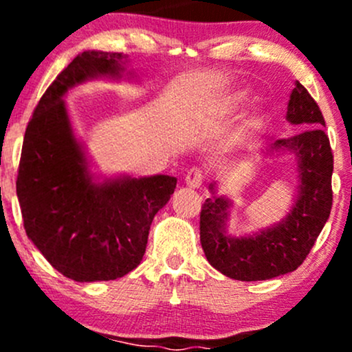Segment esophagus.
<instances>
[{
	"label": "esophagus",
	"instance_id": "34e87169",
	"mask_svg": "<svg viewBox=\"0 0 352 352\" xmlns=\"http://www.w3.org/2000/svg\"><path fill=\"white\" fill-rule=\"evenodd\" d=\"M185 184L190 188H199L201 184H204V170L200 167H193L190 168L185 175Z\"/></svg>",
	"mask_w": 352,
	"mask_h": 352
}]
</instances>
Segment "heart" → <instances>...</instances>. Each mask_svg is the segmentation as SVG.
Here are the masks:
<instances>
[{"mask_svg":"<svg viewBox=\"0 0 352 352\" xmlns=\"http://www.w3.org/2000/svg\"><path fill=\"white\" fill-rule=\"evenodd\" d=\"M238 99H241V98H238Z\"/></svg>","mask_w":352,"mask_h":352,"instance_id":"1","label":"heart"}]
</instances>
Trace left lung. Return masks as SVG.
Listing matches in <instances>:
<instances>
[{"instance_id": "1", "label": "left lung", "mask_w": 352, "mask_h": 352, "mask_svg": "<svg viewBox=\"0 0 352 352\" xmlns=\"http://www.w3.org/2000/svg\"><path fill=\"white\" fill-rule=\"evenodd\" d=\"M286 119L306 127L300 134L276 140L272 151H289L298 160L300 190L292 212L278 225L253 236H228L225 232L230 201L207 199L200 212V241L213 268L240 281H261L281 276L306 260L328 221L333 207V152L324 132V117L316 100L296 82L289 96ZM212 193L215 187L210 185Z\"/></svg>"}]
</instances>
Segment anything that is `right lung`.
<instances>
[{"label": "right lung", "instance_id": "right-lung-1", "mask_svg": "<svg viewBox=\"0 0 352 352\" xmlns=\"http://www.w3.org/2000/svg\"><path fill=\"white\" fill-rule=\"evenodd\" d=\"M124 58L80 52L46 89L24 134L16 193L26 235L59 273L80 283L117 280L137 268L153 217L177 185L168 175L96 184L72 134L63 96L86 79L120 76Z\"/></svg>", "mask_w": 352, "mask_h": 352}]
</instances>
